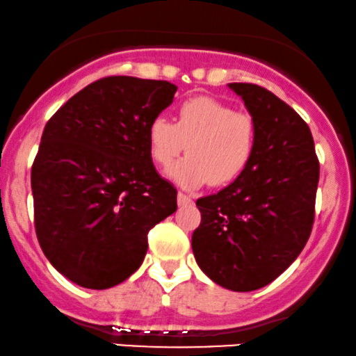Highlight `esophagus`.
Masks as SVG:
<instances>
[{"label": "esophagus", "instance_id": "esophagus-1", "mask_svg": "<svg viewBox=\"0 0 356 356\" xmlns=\"http://www.w3.org/2000/svg\"><path fill=\"white\" fill-rule=\"evenodd\" d=\"M178 204L179 206H185V204H191L193 201H191V198L190 196L186 195V193H183V191H178Z\"/></svg>", "mask_w": 356, "mask_h": 356}]
</instances>
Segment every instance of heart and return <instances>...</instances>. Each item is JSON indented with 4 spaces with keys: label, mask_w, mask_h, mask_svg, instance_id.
Here are the masks:
<instances>
[{
    "label": "heart",
    "mask_w": 356,
    "mask_h": 356,
    "mask_svg": "<svg viewBox=\"0 0 356 356\" xmlns=\"http://www.w3.org/2000/svg\"><path fill=\"white\" fill-rule=\"evenodd\" d=\"M256 137L249 113L234 112L206 95L179 104L175 124L158 115L148 125V148L156 165L168 166L185 148L190 152L168 170L170 178L183 188L234 181L251 163Z\"/></svg>",
    "instance_id": "obj_1"
}]
</instances>
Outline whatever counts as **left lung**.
<instances>
[{"instance_id":"obj_1","label":"left lung","mask_w":356,"mask_h":356,"mask_svg":"<svg viewBox=\"0 0 356 356\" xmlns=\"http://www.w3.org/2000/svg\"><path fill=\"white\" fill-rule=\"evenodd\" d=\"M256 124V150L243 175L196 201V262L209 279L251 292L277 279L305 248L315 219L320 165L309 125L256 84L234 82Z\"/></svg>"}]
</instances>
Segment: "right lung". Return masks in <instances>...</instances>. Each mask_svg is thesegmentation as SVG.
<instances>
[{
  "label": "right lung",
  "instance_id": "add662e5",
  "mask_svg": "<svg viewBox=\"0 0 356 356\" xmlns=\"http://www.w3.org/2000/svg\"><path fill=\"white\" fill-rule=\"evenodd\" d=\"M166 81L108 76L49 118L31 168L34 227L44 256L81 287H113L143 262L148 231L177 211L158 175L148 125L173 102Z\"/></svg>",
  "mask_w": 356,
  "mask_h": 356
}]
</instances>
